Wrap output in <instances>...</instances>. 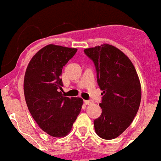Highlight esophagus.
<instances>
[{"label":"esophagus","mask_w":161,"mask_h":161,"mask_svg":"<svg viewBox=\"0 0 161 161\" xmlns=\"http://www.w3.org/2000/svg\"><path fill=\"white\" fill-rule=\"evenodd\" d=\"M84 103L86 105H91V104L94 103V102L92 100H84Z\"/></svg>","instance_id":"esophagus-1"}]
</instances>
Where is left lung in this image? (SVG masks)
<instances>
[{"instance_id":"obj_1","label":"left lung","mask_w":161,"mask_h":161,"mask_svg":"<svg viewBox=\"0 0 161 161\" xmlns=\"http://www.w3.org/2000/svg\"><path fill=\"white\" fill-rule=\"evenodd\" d=\"M93 61L103 93L102 114L94 121L96 134L112 140L122 134L140 108L141 86L132 63L115 46L103 44L84 50Z\"/></svg>"}]
</instances>
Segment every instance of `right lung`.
Listing matches in <instances>:
<instances>
[{
	"instance_id": "1",
	"label": "right lung",
	"mask_w": 161,
	"mask_h": 161,
	"mask_svg": "<svg viewBox=\"0 0 161 161\" xmlns=\"http://www.w3.org/2000/svg\"><path fill=\"white\" fill-rule=\"evenodd\" d=\"M77 49L48 45L32 58L24 79V94L32 117L45 132L63 137L70 132L80 113L81 98H68L62 93L63 67Z\"/></svg>"
}]
</instances>
